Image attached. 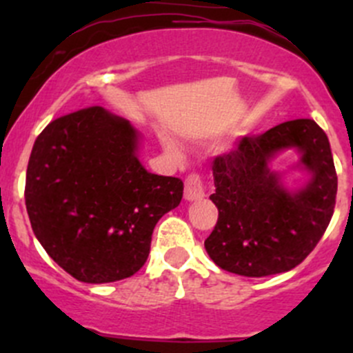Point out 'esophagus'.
<instances>
[{
    "instance_id": "34e87169",
    "label": "esophagus",
    "mask_w": 353,
    "mask_h": 353,
    "mask_svg": "<svg viewBox=\"0 0 353 353\" xmlns=\"http://www.w3.org/2000/svg\"><path fill=\"white\" fill-rule=\"evenodd\" d=\"M205 198V188H203L201 179L196 174L188 176L186 183H184V199L188 201H196V199Z\"/></svg>"
}]
</instances>
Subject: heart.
<instances>
[{
  "label": "heart",
  "instance_id": "b5f03b06",
  "mask_svg": "<svg viewBox=\"0 0 353 353\" xmlns=\"http://www.w3.org/2000/svg\"><path fill=\"white\" fill-rule=\"evenodd\" d=\"M163 148H165V150H167V154L176 157V159H181L179 147H177V145L174 143L172 140H169V138H163Z\"/></svg>",
  "mask_w": 353,
  "mask_h": 353
}]
</instances>
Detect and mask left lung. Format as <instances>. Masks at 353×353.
<instances>
[{
	"label": "left lung",
	"mask_w": 353,
	"mask_h": 353,
	"mask_svg": "<svg viewBox=\"0 0 353 353\" xmlns=\"http://www.w3.org/2000/svg\"><path fill=\"white\" fill-rule=\"evenodd\" d=\"M287 150L299 159L285 170L272 162ZM292 170L308 181L288 188ZM219 220L205 241L216 266L241 276H270L304 261L325 234L334 210L338 179L325 131L312 119L279 124L245 137L237 150L213 162Z\"/></svg>",
	"instance_id": "left-lung-1"
}]
</instances>
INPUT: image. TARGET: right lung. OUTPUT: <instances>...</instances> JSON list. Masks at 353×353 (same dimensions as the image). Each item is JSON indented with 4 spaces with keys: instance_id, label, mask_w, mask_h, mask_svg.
I'll list each match as a JSON object with an SVG mask.
<instances>
[{
    "instance_id": "add662e5",
    "label": "right lung",
    "mask_w": 353,
    "mask_h": 353,
    "mask_svg": "<svg viewBox=\"0 0 353 353\" xmlns=\"http://www.w3.org/2000/svg\"><path fill=\"white\" fill-rule=\"evenodd\" d=\"M140 131L104 108L58 117L35 140L25 205L35 237L77 280L134 275L160 219L183 199V181L140 162Z\"/></svg>"
}]
</instances>
